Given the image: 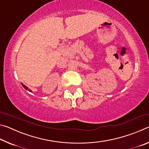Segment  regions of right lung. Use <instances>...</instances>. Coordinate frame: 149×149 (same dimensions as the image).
<instances>
[{
	"instance_id": "1",
	"label": "right lung",
	"mask_w": 149,
	"mask_h": 149,
	"mask_svg": "<svg viewBox=\"0 0 149 149\" xmlns=\"http://www.w3.org/2000/svg\"><path fill=\"white\" fill-rule=\"evenodd\" d=\"M22 86H23L24 88H25V89H26V90H28L29 91H30V92H32V91L31 90V89H29V88L28 87H27V86H26V85H24V84H22Z\"/></svg>"
}]
</instances>
